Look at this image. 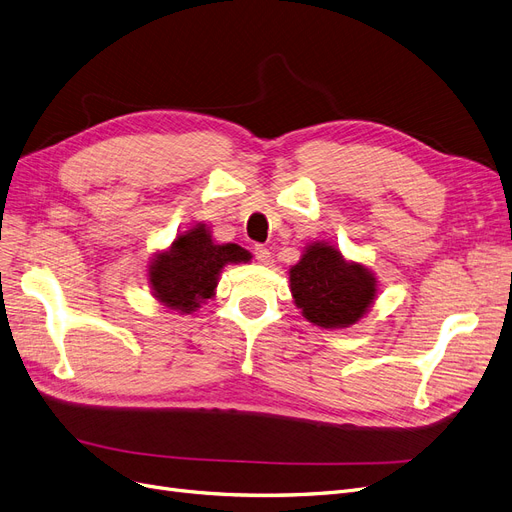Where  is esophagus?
I'll list each match as a JSON object with an SVG mask.
<instances>
[{
	"mask_svg": "<svg viewBox=\"0 0 512 512\" xmlns=\"http://www.w3.org/2000/svg\"><path fill=\"white\" fill-rule=\"evenodd\" d=\"M255 259H257L259 263H270L272 253H270V249H266V246H263V244H255Z\"/></svg>",
	"mask_w": 512,
	"mask_h": 512,
	"instance_id": "1",
	"label": "esophagus"
}]
</instances>
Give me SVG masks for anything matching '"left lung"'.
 Wrapping results in <instances>:
<instances>
[{
    "instance_id": "left-lung-1",
    "label": "left lung",
    "mask_w": 512,
    "mask_h": 512,
    "mask_svg": "<svg viewBox=\"0 0 512 512\" xmlns=\"http://www.w3.org/2000/svg\"><path fill=\"white\" fill-rule=\"evenodd\" d=\"M291 295L306 320L323 329L356 325L373 306L377 278L361 261H350L335 244L310 242L289 270Z\"/></svg>"
}]
</instances>
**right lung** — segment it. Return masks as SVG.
I'll use <instances>...</instances> for the list:
<instances>
[{
  "mask_svg": "<svg viewBox=\"0 0 512 512\" xmlns=\"http://www.w3.org/2000/svg\"><path fill=\"white\" fill-rule=\"evenodd\" d=\"M251 253L240 244H217L211 227L196 223L147 263V282L160 306L192 314L215 295L225 266L249 263Z\"/></svg>",
  "mask_w": 512,
  "mask_h": 512,
  "instance_id": "obj_1",
  "label": "right lung"
}]
</instances>
